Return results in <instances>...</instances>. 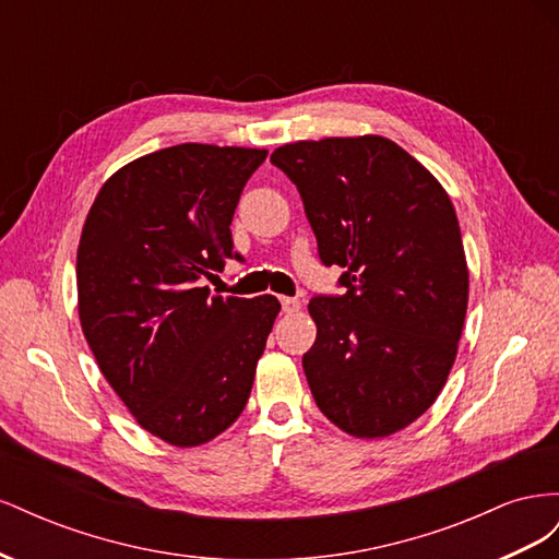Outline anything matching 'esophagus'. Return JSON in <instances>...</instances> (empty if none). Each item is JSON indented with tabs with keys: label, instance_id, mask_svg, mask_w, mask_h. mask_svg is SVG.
Listing matches in <instances>:
<instances>
[{
	"label": "esophagus",
	"instance_id": "34e87169",
	"mask_svg": "<svg viewBox=\"0 0 559 559\" xmlns=\"http://www.w3.org/2000/svg\"><path fill=\"white\" fill-rule=\"evenodd\" d=\"M280 302H282V312H286V314H294V312H298V310H300V300H298V298L282 296V298H280Z\"/></svg>",
	"mask_w": 559,
	"mask_h": 559
}]
</instances>
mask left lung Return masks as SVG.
<instances>
[{"label": "left lung", "instance_id": "1", "mask_svg": "<svg viewBox=\"0 0 559 559\" xmlns=\"http://www.w3.org/2000/svg\"><path fill=\"white\" fill-rule=\"evenodd\" d=\"M270 163L302 198L343 296L310 300L317 341L302 354L312 396L359 438L408 427L454 364L468 270L443 186L392 140L329 138L275 148Z\"/></svg>", "mask_w": 559, "mask_h": 559}]
</instances>
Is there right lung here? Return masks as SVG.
I'll use <instances>...</instances> for the list:
<instances>
[{"label":"right lung","mask_w":559,"mask_h":559,"mask_svg":"<svg viewBox=\"0 0 559 559\" xmlns=\"http://www.w3.org/2000/svg\"><path fill=\"white\" fill-rule=\"evenodd\" d=\"M267 151L177 144L121 167L83 224V335L114 392L165 443L193 448L245 411L280 312L275 296H210L230 222Z\"/></svg>","instance_id":"right-lung-1"}]
</instances>
